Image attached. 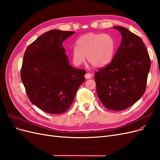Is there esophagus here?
Returning a JSON list of instances; mask_svg holds the SVG:
<instances>
[{"label": "esophagus", "instance_id": "1", "mask_svg": "<svg viewBox=\"0 0 160 160\" xmlns=\"http://www.w3.org/2000/svg\"><path fill=\"white\" fill-rule=\"evenodd\" d=\"M85 77L86 79H90L91 77V75L90 73H89V72H88V73H86L85 75Z\"/></svg>", "mask_w": 160, "mask_h": 160}]
</instances>
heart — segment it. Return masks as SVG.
Segmentation results:
<instances>
[{
    "instance_id": "1",
    "label": "heart",
    "mask_w": 160,
    "mask_h": 160,
    "mask_svg": "<svg viewBox=\"0 0 160 160\" xmlns=\"http://www.w3.org/2000/svg\"><path fill=\"white\" fill-rule=\"evenodd\" d=\"M72 48L71 60L75 66H80L86 59L95 67H103L112 61L116 50V42L109 35L89 32L77 41Z\"/></svg>"
}]
</instances>
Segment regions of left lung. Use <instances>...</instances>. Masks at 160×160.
<instances>
[{
	"label": "left lung",
	"instance_id": "1",
	"mask_svg": "<svg viewBox=\"0 0 160 160\" xmlns=\"http://www.w3.org/2000/svg\"><path fill=\"white\" fill-rule=\"evenodd\" d=\"M122 37L112 61L95 73L96 89L106 108L122 111L142 98L146 88L150 59L142 38L122 27Z\"/></svg>",
	"mask_w": 160,
	"mask_h": 160
}]
</instances>
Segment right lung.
I'll use <instances>...</instances> for the list:
<instances>
[{
	"label": "right lung",
	"instance_id": "add662e5",
	"mask_svg": "<svg viewBox=\"0 0 160 160\" xmlns=\"http://www.w3.org/2000/svg\"><path fill=\"white\" fill-rule=\"evenodd\" d=\"M73 31L53 29L28 46L21 77L31 102L51 114L65 113L85 81L86 71L69 65L62 43Z\"/></svg>",
	"mask_w": 160,
	"mask_h": 160
}]
</instances>
